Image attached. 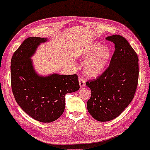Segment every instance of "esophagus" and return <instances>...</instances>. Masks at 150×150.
I'll use <instances>...</instances> for the list:
<instances>
[{
	"label": "esophagus",
	"instance_id": "34e87169",
	"mask_svg": "<svg viewBox=\"0 0 150 150\" xmlns=\"http://www.w3.org/2000/svg\"><path fill=\"white\" fill-rule=\"evenodd\" d=\"M79 86L80 87H83L85 85V80L84 79L80 78L79 79Z\"/></svg>",
	"mask_w": 150,
	"mask_h": 150
}]
</instances>
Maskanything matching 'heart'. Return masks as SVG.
<instances>
[{
	"mask_svg": "<svg viewBox=\"0 0 150 150\" xmlns=\"http://www.w3.org/2000/svg\"><path fill=\"white\" fill-rule=\"evenodd\" d=\"M79 59H88L83 64L84 72L88 77H96L102 73L110 62L111 52L98 42L82 47L77 53Z\"/></svg>",
	"mask_w": 150,
	"mask_h": 150,
	"instance_id": "1",
	"label": "heart"
}]
</instances>
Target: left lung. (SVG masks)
I'll return each mask as SVG.
<instances>
[{
  "mask_svg": "<svg viewBox=\"0 0 150 150\" xmlns=\"http://www.w3.org/2000/svg\"><path fill=\"white\" fill-rule=\"evenodd\" d=\"M106 40L115 44L109 66L96 79L88 80L91 91L87 101L88 111L100 122L118 117L132 101L139 80V57L126 39L119 35Z\"/></svg>",
  "mask_w": 150,
  "mask_h": 150,
  "instance_id": "1",
  "label": "left lung"
}]
</instances>
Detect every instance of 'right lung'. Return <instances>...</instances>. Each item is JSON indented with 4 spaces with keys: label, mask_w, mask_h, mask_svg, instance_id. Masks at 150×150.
Listing matches in <instances>:
<instances>
[{
    "label": "right lung",
    "mask_w": 150,
    "mask_h": 150,
    "mask_svg": "<svg viewBox=\"0 0 150 150\" xmlns=\"http://www.w3.org/2000/svg\"><path fill=\"white\" fill-rule=\"evenodd\" d=\"M47 39L30 37L15 52L11 60V85L17 103L35 120L52 122L65 110L66 94L79 88L76 74H53L42 77L36 74L30 57Z\"/></svg>",
    "instance_id": "right-lung-1"
}]
</instances>
